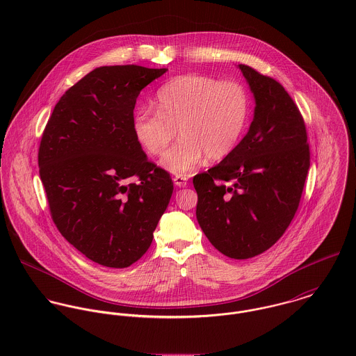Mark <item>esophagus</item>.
<instances>
[{"mask_svg": "<svg viewBox=\"0 0 356 356\" xmlns=\"http://www.w3.org/2000/svg\"><path fill=\"white\" fill-rule=\"evenodd\" d=\"M174 185L178 186V188H186L188 186V178L186 177H182V175H177L174 177Z\"/></svg>", "mask_w": 356, "mask_h": 356, "instance_id": "34e87169", "label": "esophagus"}]
</instances>
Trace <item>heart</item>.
Returning a JSON list of instances; mask_svg holds the SVG:
<instances>
[{
  "label": "heart",
  "mask_w": 356,
  "mask_h": 356,
  "mask_svg": "<svg viewBox=\"0 0 356 356\" xmlns=\"http://www.w3.org/2000/svg\"><path fill=\"white\" fill-rule=\"evenodd\" d=\"M154 112L140 108L134 115V134L144 149L161 154L175 137L179 140L164 153L160 164L167 171L185 175L207 156L219 160L238 144L251 102L244 85L200 74H185L165 82L154 96Z\"/></svg>",
  "instance_id": "obj_1"
}]
</instances>
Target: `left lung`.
<instances>
[{
    "mask_svg": "<svg viewBox=\"0 0 356 356\" xmlns=\"http://www.w3.org/2000/svg\"><path fill=\"white\" fill-rule=\"evenodd\" d=\"M254 95V119L240 144L197 174V222L209 243L232 259L273 247L291 225L309 168L299 108L270 76L238 64Z\"/></svg>",
    "mask_w": 356,
    "mask_h": 356,
    "instance_id": "1",
    "label": "left lung"
}]
</instances>
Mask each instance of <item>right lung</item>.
<instances>
[{"label": "right lung", "instance_id": "1", "mask_svg": "<svg viewBox=\"0 0 356 356\" xmlns=\"http://www.w3.org/2000/svg\"><path fill=\"white\" fill-rule=\"evenodd\" d=\"M165 71L93 70L61 96L42 134L38 165L51 219L71 245L105 267H129L148 251L174 191L133 127L140 92Z\"/></svg>", "mask_w": 356, "mask_h": 356}]
</instances>
